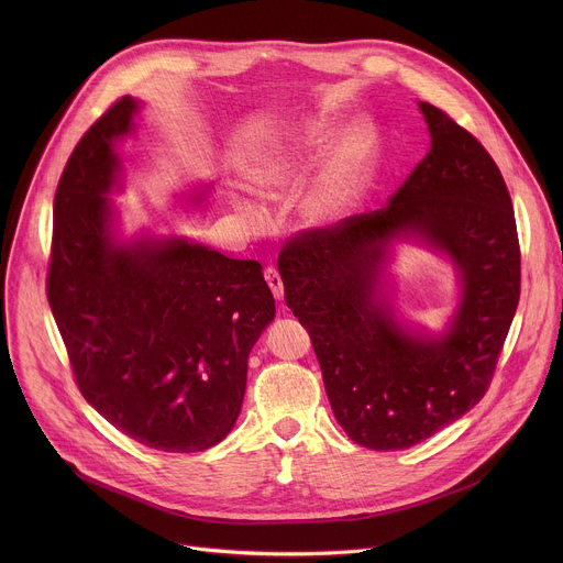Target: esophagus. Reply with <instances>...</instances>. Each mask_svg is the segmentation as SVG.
Listing matches in <instances>:
<instances>
[{"instance_id":"1","label":"esophagus","mask_w":563,"mask_h":563,"mask_svg":"<svg viewBox=\"0 0 563 563\" xmlns=\"http://www.w3.org/2000/svg\"><path fill=\"white\" fill-rule=\"evenodd\" d=\"M265 280H267V285H269V289H272V294H274V298H283V294H285V287H283V278H280V274H278V269H274V267H265Z\"/></svg>"}]
</instances>
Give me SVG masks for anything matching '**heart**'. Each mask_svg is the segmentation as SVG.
Masks as SVG:
<instances>
[{"label":"heart","mask_w":563,"mask_h":563,"mask_svg":"<svg viewBox=\"0 0 563 563\" xmlns=\"http://www.w3.org/2000/svg\"><path fill=\"white\" fill-rule=\"evenodd\" d=\"M323 142V140H318ZM374 146L376 135L372 129H358L350 142L336 155L334 165L323 183L316 191V196L307 205V218L316 224H325L336 218H343L363 196L369 178H372V163H374ZM294 159L291 163H280L269 167L261 178L263 196L276 198L294 183ZM252 218H261L258 211H250Z\"/></svg>","instance_id":"heart-1"}]
</instances>
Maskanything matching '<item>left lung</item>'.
Returning <instances> with one entry per match:
<instances>
[{
  "label": "left lung",
  "instance_id": "1",
  "mask_svg": "<svg viewBox=\"0 0 563 563\" xmlns=\"http://www.w3.org/2000/svg\"><path fill=\"white\" fill-rule=\"evenodd\" d=\"M428 155L376 211L296 233L278 254L285 302L309 332L330 406L369 450H406L488 391L521 291V252L504 176L470 131L419 104ZM417 232L448 251L464 300L449 334L412 338L375 294L384 247Z\"/></svg>",
  "mask_w": 563,
  "mask_h": 563
}]
</instances>
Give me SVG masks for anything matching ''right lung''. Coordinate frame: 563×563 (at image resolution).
I'll return each instance as SVG.
<instances>
[{
  "instance_id": "1",
  "label": "right lung",
  "mask_w": 563,
  "mask_h": 563,
  "mask_svg": "<svg viewBox=\"0 0 563 563\" xmlns=\"http://www.w3.org/2000/svg\"><path fill=\"white\" fill-rule=\"evenodd\" d=\"M137 102H113L59 176L46 296L75 383L120 432L163 452H202L233 428L247 358L276 302L256 261L187 238L115 245L107 194L113 142Z\"/></svg>"
}]
</instances>
